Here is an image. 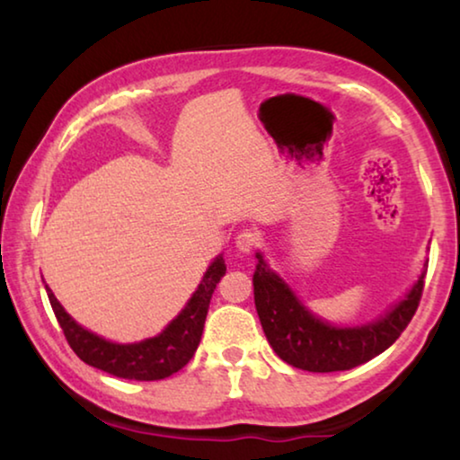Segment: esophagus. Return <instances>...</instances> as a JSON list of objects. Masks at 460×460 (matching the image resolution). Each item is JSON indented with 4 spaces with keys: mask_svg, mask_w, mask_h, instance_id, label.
Listing matches in <instances>:
<instances>
[{
    "mask_svg": "<svg viewBox=\"0 0 460 460\" xmlns=\"http://www.w3.org/2000/svg\"><path fill=\"white\" fill-rule=\"evenodd\" d=\"M260 243V232L255 228H247V230H241L236 234V247L244 251V253H249L251 249L255 247V244Z\"/></svg>",
    "mask_w": 460,
    "mask_h": 460,
    "instance_id": "esophagus-1",
    "label": "esophagus"
}]
</instances>
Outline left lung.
I'll return each mask as SVG.
<instances>
[{"mask_svg": "<svg viewBox=\"0 0 460 460\" xmlns=\"http://www.w3.org/2000/svg\"><path fill=\"white\" fill-rule=\"evenodd\" d=\"M253 274L255 307L272 349L287 364L310 373L349 370L373 360L402 335L420 304L425 274L411 288L404 301L376 323L337 329L312 316L299 304L291 288L270 272L261 255Z\"/></svg>", "mask_w": 460, "mask_h": 460, "instance_id": "left-lung-1", "label": "left lung"}]
</instances>
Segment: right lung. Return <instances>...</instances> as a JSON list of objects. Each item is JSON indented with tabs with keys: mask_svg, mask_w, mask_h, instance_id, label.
<instances>
[{
	"mask_svg": "<svg viewBox=\"0 0 460 460\" xmlns=\"http://www.w3.org/2000/svg\"><path fill=\"white\" fill-rule=\"evenodd\" d=\"M224 274L226 263L224 257L219 255L205 272L199 288L194 291L184 310L180 312V316L172 320V324L161 335L131 345L111 343L85 331L84 326H79L68 316L65 307L49 291V287H46V291L68 345L85 364L104 370L109 375H115L119 379L159 381L178 373L180 368H184L190 362L200 343V335H203L213 288L222 280Z\"/></svg>",
	"mask_w": 460,
	"mask_h": 460,
	"instance_id": "obj_1",
	"label": "right lung"
}]
</instances>
